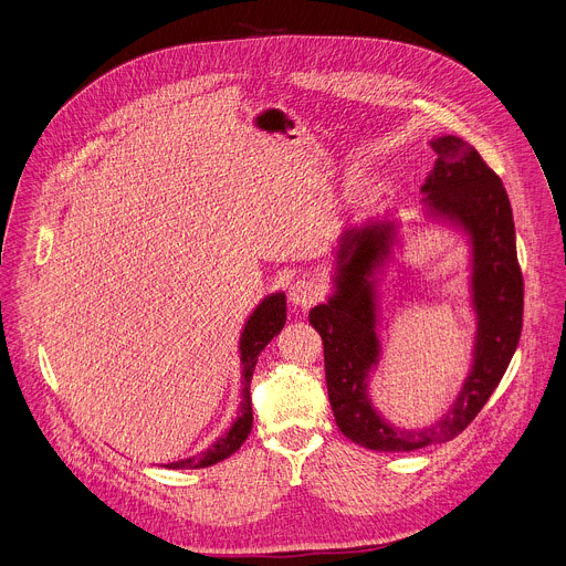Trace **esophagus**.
Returning a JSON list of instances; mask_svg holds the SVG:
<instances>
[{"instance_id": "1", "label": "esophagus", "mask_w": 566, "mask_h": 566, "mask_svg": "<svg viewBox=\"0 0 566 566\" xmlns=\"http://www.w3.org/2000/svg\"><path fill=\"white\" fill-rule=\"evenodd\" d=\"M319 295H322V289L315 280H295L289 286V300L295 306H311L319 300Z\"/></svg>"}]
</instances>
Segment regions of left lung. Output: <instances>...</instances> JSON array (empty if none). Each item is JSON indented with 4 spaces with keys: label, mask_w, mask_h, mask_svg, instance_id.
<instances>
[{
    "label": "left lung",
    "mask_w": 566,
    "mask_h": 566,
    "mask_svg": "<svg viewBox=\"0 0 566 566\" xmlns=\"http://www.w3.org/2000/svg\"><path fill=\"white\" fill-rule=\"evenodd\" d=\"M437 164L421 186L426 214L465 232L470 244V300L476 332L470 371L448 415L430 428L402 430L371 406L369 374L380 360L376 273L387 264L396 221L347 228L338 241L334 293L308 313L325 345L329 402L340 432L378 452H410L463 432L500 385L522 334L524 280L515 223L502 179L459 136L430 140Z\"/></svg>",
    "instance_id": "8db88e82"
}]
</instances>
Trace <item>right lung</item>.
Listing matches in <instances>:
<instances>
[{
	"mask_svg": "<svg viewBox=\"0 0 566 566\" xmlns=\"http://www.w3.org/2000/svg\"><path fill=\"white\" fill-rule=\"evenodd\" d=\"M286 322V295L271 293L264 297L258 308L247 319L244 332L239 338V360H241V378H244V389H241V406L239 417L230 426L226 434H221L208 450L201 454L166 463V468L172 470H188V468H208L223 459H228L232 452H237L251 434L253 428V408H251V378L258 365V356L262 349L282 332Z\"/></svg>",
	"mask_w": 566,
	"mask_h": 566,
	"instance_id": "obj_1",
	"label": "right lung"
}]
</instances>
